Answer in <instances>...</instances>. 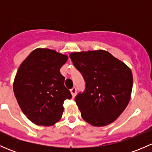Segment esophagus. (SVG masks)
Here are the masks:
<instances>
[{
    "mask_svg": "<svg viewBox=\"0 0 152 152\" xmlns=\"http://www.w3.org/2000/svg\"><path fill=\"white\" fill-rule=\"evenodd\" d=\"M70 93H71L73 97H75V96H76V87H73V88L70 90Z\"/></svg>",
    "mask_w": 152,
    "mask_h": 152,
    "instance_id": "1",
    "label": "esophagus"
}]
</instances>
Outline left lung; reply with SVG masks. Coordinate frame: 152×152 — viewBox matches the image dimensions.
<instances>
[{
  "mask_svg": "<svg viewBox=\"0 0 152 152\" xmlns=\"http://www.w3.org/2000/svg\"><path fill=\"white\" fill-rule=\"evenodd\" d=\"M70 58L86 83L85 91L75 98L82 118L95 126L113 123L130 101L131 69L104 50L73 52Z\"/></svg>",
  "mask_w": 152,
  "mask_h": 152,
  "instance_id": "obj_1",
  "label": "left lung"
}]
</instances>
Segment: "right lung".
I'll list each match as a JSON object with an SVG mask.
<instances>
[{
	"mask_svg": "<svg viewBox=\"0 0 152 152\" xmlns=\"http://www.w3.org/2000/svg\"><path fill=\"white\" fill-rule=\"evenodd\" d=\"M67 56L48 48H37L21 63L13 90L23 113L34 124L51 126L60 120L64 101L72 98L61 67Z\"/></svg>",
	"mask_w": 152,
	"mask_h": 152,
	"instance_id": "add662e5",
	"label": "right lung"
}]
</instances>
